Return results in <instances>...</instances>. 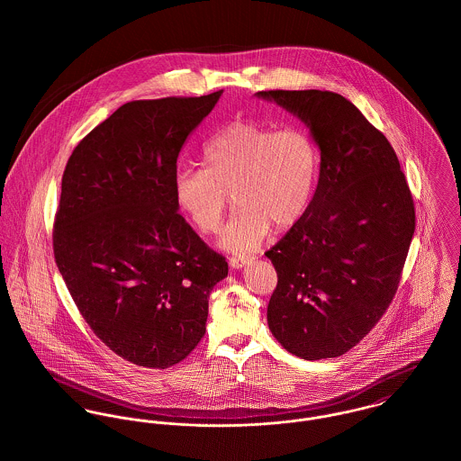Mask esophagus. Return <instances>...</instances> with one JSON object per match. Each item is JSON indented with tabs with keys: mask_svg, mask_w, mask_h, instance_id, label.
<instances>
[{
	"mask_svg": "<svg viewBox=\"0 0 461 461\" xmlns=\"http://www.w3.org/2000/svg\"><path fill=\"white\" fill-rule=\"evenodd\" d=\"M250 261H254V258H250V256H232L229 259V264H230V267L240 269V267H243L245 264L250 263Z\"/></svg>",
	"mask_w": 461,
	"mask_h": 461,
	"instance_id": "1",
	"label": "esophagus"
}]
</instances>
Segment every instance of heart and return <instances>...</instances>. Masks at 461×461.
<instances>
[{
    "instance_id": "1",
    "label": "heart",
    "mask_w": 461,
    "mask_h": 461,
    "mask_svg": "<svg viewBox=\"0 0 461 461\" xmlns=\"http://www.w3.org/2000/svg\"><path fill=\"white\" fill-rule=\"evenodd\" d=\"M203 168L179 167L174 195L200 232H216L229 192L236 209L221 243L252 250L276 230L293 227L307 211L321 167V149L305 128L275 130L238 119L214 132L202 149Z\"/></svg>"
}]
</instances>
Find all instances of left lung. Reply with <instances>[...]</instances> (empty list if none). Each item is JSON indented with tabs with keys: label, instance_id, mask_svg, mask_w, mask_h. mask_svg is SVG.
<instances>
[{
	"label": "left lung",
	"instance_id": "8db88e82",
	"mask_svg": "<svg viewBox=\"0 0 461 461\" xmlns=\"http://www.w3.org/2000/svg\"><path fill=\"white\" fill-rule=\"evenodd\" d=\"M316 136L321 168L305 214L266 252L276 269L267 327L305 360L340 357L382 320L415 230L391 141L329 90H264Z\"/></svg>",
	"mask_w": 461,
	"mask_h": 461
}]
</instances>
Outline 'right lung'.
<instances>
[{"mask_svg":"<svg viewBox=\"0 0 461 461\" xmlns=\"http://www.w3.org/2000/svg\"><path fill=\"white\" fill-rule=\"evenodd\" d=\"M220 95L126 103L67 161L55 261L92 331L141 367L167 369L197 348L209 293L229 271L174 195L183 143Z\"/></svg>","mask_w":461,"mask_h":461,"instance_id":"1","label":"right lung"}]
</instances>
